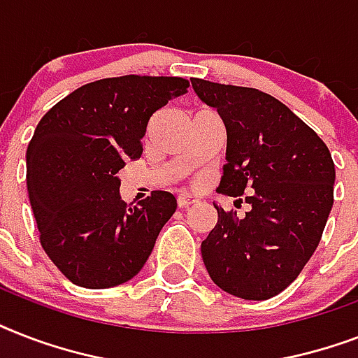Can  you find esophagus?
<instances>
[{
  "label": "esophagus",
  "mask_w": 358,
  "mask_h": 358,
  "mask_svg": "<svg viewBox=\"0 0 358 358\" xmlns=\"http://www.w3.org/2000/svg\"><path fill=\"white\" fill-rule=\"evenodd\" d=\"M176 202H178L180 208H187L191 206V204H195V202H199V196L191 195V193H185V191H182V193H178V196H176Z\"/></svg>",
  "instance_id": "obj_1"
}]
</instances>
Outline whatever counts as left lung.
<instances>
[{
  "mask_svg": "<svg viewBox=\"0 0 358 358\" xmlns=\"http://www.w3.org/2000/svg\"><path fill=\"white\" fill-rule=\"evenodd\" d=\"M202 102L227 128V163L217 191L243 196V219L217 210L202 241L210 277L249 301L275 297L314 255L334 201V163L327 145L267 92L191 78Z\"/></svg>",
  "mask_w": 358,
  "mask_h": 358,
  "instance_id": "8db88e82",
  "label": "left lung"
}]
</instances>
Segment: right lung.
<instances>
[{
  "instance_id": "obj_1",
  "label": "right lung",
  "mask_w": 358,
  "mask_h": 358,
  "mask_svg": "<svg viewBox=\"0 0 358 358\" xmlns=\"http://www.w3.org/2000/svg\"><path fill=\"white\" fill-rule=\"evenodd\" d=\"M187 87L167 76L106 78L70 92L36 126L25 154L29 202L42 249L70 282L119 286L148 260L176 199L152 191L126 204L119 171L143 154L152 115Z\"/></svg>"
}]
</instances>
